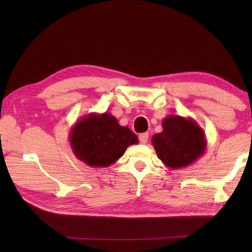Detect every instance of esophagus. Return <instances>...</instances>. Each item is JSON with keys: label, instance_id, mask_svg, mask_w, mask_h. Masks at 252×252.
<instances>
[{"label": "esophagus", "instance_id": "esophagus-1", "mask_svg": "<svg viewBox=\"0 0 252 252\" xmlns=\"http://www.w3.org/2000/svg\"><path fill=\"white\" fill-rule=\"evenodd\" d=\"M138 138H140L141 144H146L148 141V133H142V134L138 136Z\"/></svg>", "mask_w": 252, "mask_h": 252}]
</instances>
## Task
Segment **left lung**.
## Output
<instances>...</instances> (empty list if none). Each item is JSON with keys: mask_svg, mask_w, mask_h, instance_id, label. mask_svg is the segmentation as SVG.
<instances>
[{"mask_svg": "<svg viewBox=\"0 0 252 252\" xmlns=\"http://www.w3.org/2000/svg\"><path fill=\"white\" fill-rule=\"evenodd\" d=\"M162 132L152 138L158 158L165 167H189L202 156L207 148L206 135L192 118L170 115L162 121Z\"/></svg>", "mask_w": 252, "mask_h": 252, "instance_id": "obj_1", "label": "left lung"}]
</instances>
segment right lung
Here are the masks:
<instances>
[{
    "mask_svg": "<svg viewBox=\"0 0 252 252\" xmlns=\"http://www.w3.org/2000/svg\"><path fill=\"white\" fill-rule=\"evenodd\" d=\"M69 142L79 160L92 168H104L115 163L138 140L129 127L120 126L109 112H91L72 126Z\"/></svg>",
    "mask_w": 252,
    "mask_h": 252,
    "instance_id": "right-lung-1",
    "label": "right lung"
}]
</instances>
